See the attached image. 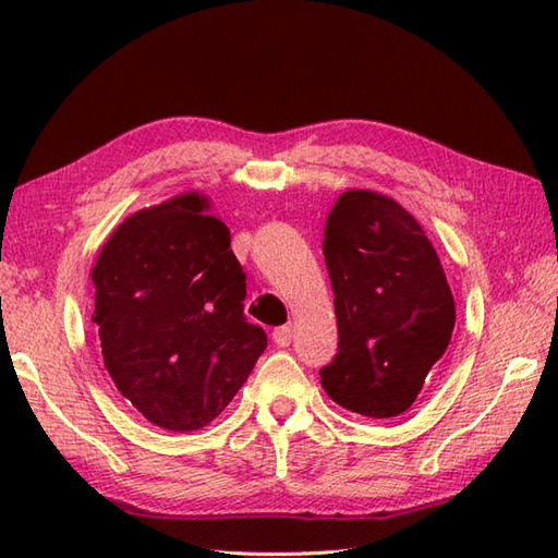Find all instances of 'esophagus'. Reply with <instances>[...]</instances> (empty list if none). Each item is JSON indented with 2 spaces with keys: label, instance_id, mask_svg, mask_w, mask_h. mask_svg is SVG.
<instances>
[{
  "label": "esophagus",
  "instance_id": "1",
  "mask_svg": "<svg viewBox=\"0 0 558 558\" xmlns=\"http://www.w3.org/2000/svg\"><path fill=\"white\" fill-rule=\"evenodd\" d=\"M272 342H276L278 348H288L292 342V328L290 326H280L272 330Z\"/></svg>",
  "mask_w": 558,
  "mask_h": 558
}]
</instances>
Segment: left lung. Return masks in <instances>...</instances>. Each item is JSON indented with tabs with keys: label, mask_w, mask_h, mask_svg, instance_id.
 Instances as JSON below:
<instances>
[{
	"label": "left lung",
	"mask_w": 558,
	"mask_h": 558,
	"mask_svg": "<svg viewBox=\"0 0 558 558\" xmlns=\"http://www.w3.org/2000/svg\"><path fill=\"white\" fill-rule=\"evenodd\" d=\"M324 256L336 292L338 354L322 369V386L362 417H398L453 336L456 302L441 258L410 210L369 189L338 196Z\"/></svg>",
	"instance_id": "left-lung-1"
}]
</instances>
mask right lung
Returning <instances> with one entry per match:
<instances>
[{"label":"right lung","mask_w":558,"mask_h":558,"mask_svg":"<svg viewBox=\"0 0 558 558\" xmlns=\"http://www.w3.org/2000/svg\"><path fill=\"white\" fill-rule=\"evenodd\" d=\"M201 192L136 210L90 270L105 369L144 417L196 432L230 405L266 333L244 318L246 282L228 225Z\"/></svg>","instance_id":"obj_1"}]
</instances>
